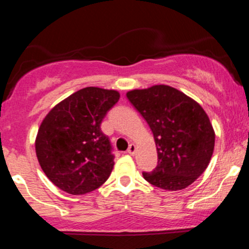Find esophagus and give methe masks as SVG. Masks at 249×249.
<instances>
[{"label": "esophagus", "mask_w": 249, "mask_h": 249, "mask_svg": "<svg viewBox=\"0 0 249 249\" xmlns=\"http://www.w3.org/2000/svg\"><path fill=\"white\" fill-rule=\"evenodd\" d=\"M136 151H137L136 145H134V144H130V146H128V148H127V153L131 154V156H133V154L136 153Z\"/></svg>", "instance_id": "34e87169"}]
</instances>
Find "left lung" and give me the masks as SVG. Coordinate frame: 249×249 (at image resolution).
Returning a JSON list of instances; mask_svg holds the SVG:
<instances>
[{
  "label": "left lung",
  "mask_w": 249,
  "mask_h": 249,
  "mask_svg": "<svg viewBox=\"0 0 249 249\" xmlns=\"http://www.w3.org/2000/svg\"><path fill=\"white\" fill-rule=\"evenodd\" d=\"M126 97L157 145L158 164L152 172H142L145 180L168 191L190 186L206 170L214 150L215 134L204 108L168 85L128 91Z\"/></svg>",
  "instance_id": "1"
}]
</instances>
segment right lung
Wrapping results in <instances>:
<instances>
[{
  "label": "right lung",
  "mask_w": 249,
  "mask_h": 249,
  "mask_svg": "<svg viewBox=\"0 0 249 249\" xmlns=\"http://www.w3.org/2000/svg\"><path fill=\"white\" fill-rule=\"evenodd\" d=\"M119 101L115 90L89 87L57 104L43 119L36 154L43 172L70 194H85L107 181L115 162L101 124Z\"/></svg>",
  "instance_id": "obj_1"
}]
</instances>
